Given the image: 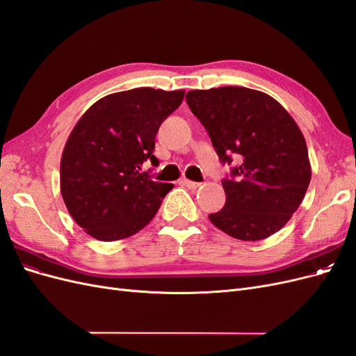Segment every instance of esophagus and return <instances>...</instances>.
Segmentation results:
<instances>
[{
    "instance_id": "34e87169",
    "label": "esophagus",
    "mask_w": 356,
    "mask_h": 356,
    "mask_svg": "<svg viewBox=\"0 0 356 356\" xmlns=\"http://www.w3.org/2000/svg\"><path fill=\"white\" fill-rule=\"evenodd\" d=\"M179 182H181L182 186H186V187H187V188H190V190H196V188H199V187H200V182L190 181V179H187V178H182Z\"/></svg>"
}]
</instances>
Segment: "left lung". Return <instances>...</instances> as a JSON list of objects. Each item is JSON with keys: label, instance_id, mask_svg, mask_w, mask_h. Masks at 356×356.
I'll return each instance as SVG.
<instances>
[{"label": "left lung", "instance_id": "obj_1", "mask_svg": "<svg viewBox=\"0 0 356 356\" xmlns=\"http://www.w3.org/2000/svg\"><path fill=\"white\" fill-rule=\"evenodd\" d=\"M187 104L207 129L222 163L239 159L222 179L225 204L211 222L234 239L261 241L298 209L312 169L300 127L267 93L238 86L190 90Z\"/></svg>", "mask_w": 356, "mask_h": 356}]
</instances>
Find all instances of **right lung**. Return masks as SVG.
I'll list each match as a JSON object with an SVG mask.
<instances>
[{"label":"right lung","instance_id":"add662e5","mask_svg":"<svg viewBox=\"0 0 356 356\" xmlns=\"http://www.w3.org/2000/svg\"><path fill=\"white\" fill-rule=\"evenodd\" d=\"M184 93L138 88L106 95L74 126L60 159V193L92 238L113 242L138 233L174 188L141 168L157 161L156 134Z\"/></svg>","mask_w":356,"mask_h":356}]
</instances>
